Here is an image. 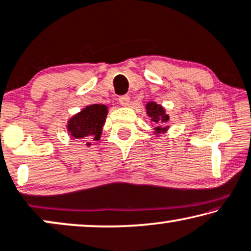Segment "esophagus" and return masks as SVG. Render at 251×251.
I'll return each instance as SVG.
<instances>
[{
	"label": "esophagus",
	"mask_w": 251,
	"mask_h": 251,
	"mask_svg": "<svg viewBox=\"0 0 251 251\" xmlns=\"http://www.w3.org/2000/svg\"><path fill=\"white\" fill-rule=\"evenodd\" d=\"M118 101H119V103H120V105H123V106L128 105V103H129V96H128V95H123V96H120V98L118 99Z\"/></svg>",
	"instance_id": "34e87169"
}]
</instances>
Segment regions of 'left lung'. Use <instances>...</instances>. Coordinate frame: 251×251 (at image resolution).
Segmentation results:
<instances>
[{
    "mask_svg": "<svg viewBox=\"0 0 251 251\" xmlns=\"http://www.w3.org/2000/svg\"><path fill=\"white\" fill-rule=\"evenodd\" d=\"M146 109H147V113H148V116L151 118L152 122L157 124V127L155 128L156 133L165 131L166 127H162V126L168 123L169 116L165 113L164 108L160 106L159 104H157L155 102H149L148 104L146 105Z\"/></svg>",
    "mask_w": 251,
    "mask_h": 251,
    "instance_id": "8db88e82",
    "label": "left lung"
}]
</instances>
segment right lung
<instances>
[{"label":"right lung","instance_id":"1","mask_svg":"<svg viewBox=\"0 0 251 251\" xmlns=\"http://www.w3.org/2000/svg\"><path fill=\"white\" fill-rule=\"evenodd\" d=\"M106 115L108 108L105 105L93 104L86 106L81 112L76 113L70 119L68 125L70 134L73 139H83L85 141L93 139L98 141L101 136ZM87 145L89 146L91 143L87 142Z\"/></svg>","mask_w":251,"mask_h":251}]
</instances>
